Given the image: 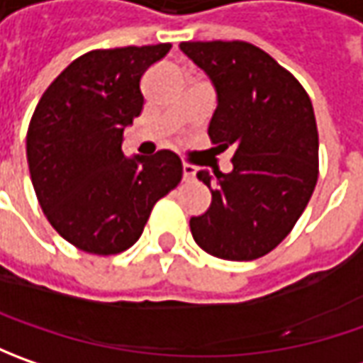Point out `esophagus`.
Masks as SVG:
<instances>
[{"mask_svg":"<svg viewBox=\"0 0 363 363\" xmlns=\"http://www.w3.org/2000/svg\"><path fill=\"white\" fill-rule=\"evenodd\" d=\"M182 169H184V179H194V177H196V167H194V165L184 163Z\"/></svg>","mask_w":363,"mask_h":363,"instance_id":"34e87169","label":"esophagus"}]
</instances>
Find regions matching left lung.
I'll use <instances>...</instances> for the list:
<instances>
[{
	"label": "left lung",
	"mask_w": 363,
	"mask_h": 363,
	"mask_svg": "<svg viewBox=\"0 0 363 363\" xmlns=\"http://www.w3.org/2000/svg\"><path fill=\"white\" fill-rule=\"evenodd\" d=\"M179 50L208 74L216 111L208 135L232 147V172H198L212 191L189 230L208 255L255 260L293 230L317 184L319 135L313 105L299 80L248 42H182Z\"/></svg>",
	"instance_id": "1"
}]
</instances>
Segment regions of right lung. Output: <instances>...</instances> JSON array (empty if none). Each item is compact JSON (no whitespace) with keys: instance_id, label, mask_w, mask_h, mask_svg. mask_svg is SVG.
Listing matches in <instances>:
<instances>
[{"instance_id":"obj_1","label":"right lung","mask_w":363,"mask_h":363,"mask_svg":"<svg viewBox=\"0 0 363 363\" xmlns=\"http://www.w3.org/2000/svg\"><path fill=\"white\" fill-rule=\"evenodd\" d=\"M172 44L92 50L70 62L35 106L26 153L38 202L64 240L119 255L139 240L155 202L182 179V161L121 151L141 115V77Z\"/></svg>"}]
</instances>
